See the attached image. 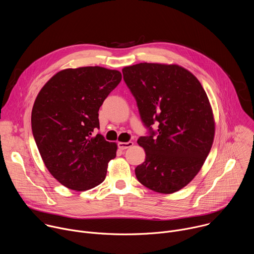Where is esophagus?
<instances>
[{
	"label": "esophagus",
	"instance_id": "1",
	"mask_svg": "<svg viewBox=\"0 0 254 254\" xmlns=\"http://www.w3.org/2000/svg\"><path fill=\"white\" fill-rule=\"evenodd\" d=\"M118 145H119V147H120L121 149H127V148L132 146V145H133V142H132V141H127V142H123V141H121V142L118 143Z\"/></svg>",
	"mask_w": 254,
	"mask_h": 254
}]
</instances>
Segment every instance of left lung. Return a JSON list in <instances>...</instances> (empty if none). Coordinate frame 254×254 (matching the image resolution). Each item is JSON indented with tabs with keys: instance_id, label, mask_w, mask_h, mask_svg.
Returning a JSON list of instances; mask_svg holds the SVG:
<instances>
[{
	"instance_id": "obj_1",
	"label": "left lung",
	"mask_w": 254,
	"mask_h": 254,
	"mask_svg": "<svg viewBox=\"0 0 254 254\" xmlns=\"http://www.w3.org/2000/svg\"><path fill=\"white\" fill-rule=\"evenodd\" d=\"M123 74L150 132L137 140L145 160L135 167L136 179L155 192L179 191L198 174L213 143L215 123L207 95L179 64L140 63L125 66ZM154 122L156 132L151 128Z\"/></svg>"
}]
</instances>
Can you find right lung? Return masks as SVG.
Segmentation results:
<instances>
[{"instance_id":"right-lung-1","label":"right lung","mask_w":254,"mask_h":254,"mask_svg":"<svg viewBox=\"0 0 254 254\" xmlns=\"http://www.w3.org/2000/svg\"><path fill=\"white\" fill-rule=\"evenodd\" d=\"M122 80L117 69L65 68L42 88L32 111V130L50 174L63 186L84 191L101 185L118 145L98 133L99 110Z\"/></svg>"}]
</instances>
